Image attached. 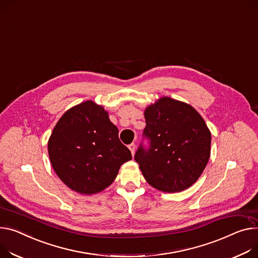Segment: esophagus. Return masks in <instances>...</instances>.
<instances>
[{
	"mask_svg": "<svg viewBox=\"0 0 258 258\" xmlns=\"http://www.w3.org/2000/svg\"><path fill=\"white\" fill-rule=\"evenodd\" d=\"M128 149L131 150V152H132V154H133V157L135 156V151H136V145L134 144V143H132L131 145H128Z\"/></svg>",
	"mask_w": 258,
	"mask_h": 258,
	"instance_id": "1",
	"label": "esophagus"
}]
</instances>
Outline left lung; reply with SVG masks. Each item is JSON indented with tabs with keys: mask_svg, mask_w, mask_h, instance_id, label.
<instances>
[{
	"mask_svg": "<svg viewBox=\"0 0 258 258\" xmlns=\"http://www.w3.org/2000/svg\"><path fill=\"white\" fill-rule=\"evenodd\" d=\"M148 150L140 147L135 160L146 181L164 193L194 184L211 157V131L191 105L168 96L144 110Z\"/></svg>",
	"mask_w": 258,
	"mask_h": 258,
	"instance_id": "8db88e82",
	"label": "left lung"
}]
</instances>
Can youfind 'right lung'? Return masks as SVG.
<instances>
[{"instance_id": "obj_1", "label": "right lung", "mask_w": 258, "mask_h": 258, "mask_svg": "<svg viewBox=\"0 0 258 258\" xmlns=\"http://www.w3.org/2000/svg\"><path fill=\"white\" fill-rule=\"evenodd\" d=\"M47 151L58 177L83 195L104 191L121 165L132 160L108 111L93 100L81 102L61 116L49 136Z\"/></svg>"}]
</instances>
